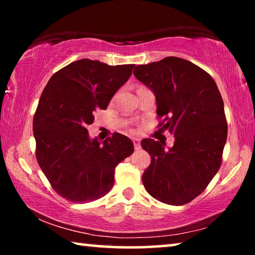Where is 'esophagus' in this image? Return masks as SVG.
<instances>
[{
    "label": "esophagus",
    "mask_w": 255,
    "mask_h": 255,
    "mask_svg": "<svg viewBox=\"0 0 255 255\" xmlns=\"http://www.w3.org/2000/svg\"><path fill=\"white\" fill-rule=\"evenodd\" d=\"M132 143H133V146H135V149H140V140L138 139V138H133L132 139Z\"/></svg>",
    "instance_id": "esophagus-1"
}]
</instances>
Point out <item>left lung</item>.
Listing matches in <instances>:
<instances>
[{"label": "left lung", "instance_id": "8db88e82", "mask_svg": "<svg viewBox=\"0 0 255 255\" xmlns=\"http://www.w3.org/2000/svg\"><path fill=\"white\" fill-rule=\"evenodd\" d=\"M138 81L152 90L156 112L164 122L158 127L174 135L173 147L143 139L150 155L143 183L155 199L182 206L207 188L222 164L227 139V123L219 90L208 73L179 57L136 66Z\"/></svg>", "mask_w": 255, "mask_h": 255}]
</instances>
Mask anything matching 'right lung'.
<instances>
[{
    "label": "right lung",
    "mask_w": 255,
    "mask_h": 255,
    "mask_svg": "<svg viewBox=\"0 0 255 255\" xmlns=\"http://www.w3.org/2000/svg\"><path fill=\"white\" fill-rule=\"evenodd\" d=\"M133 64L110 66L80 59L50 77L33 116L36 156L59 196L77 204L106 196L114 187L115 169L133 152L128 137L115 132L99 141L86 129L93 112L107 109L131 75Z\"/></svg>",
    "instance_id": "right-lung-1"
}]
</instances>
